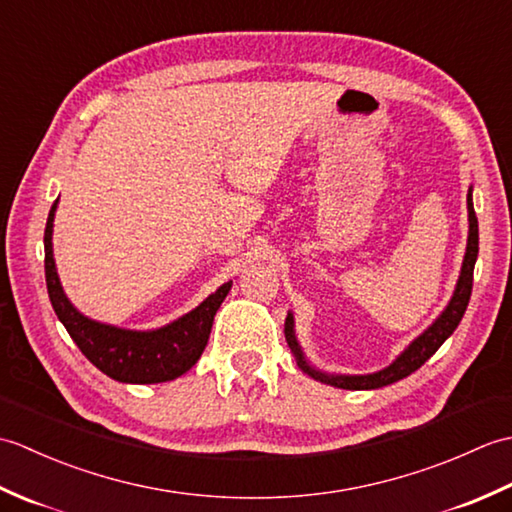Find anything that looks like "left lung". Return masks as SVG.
<instances>
[{
	"label": "left lung",
	"instance_id": "obj_1",
	"mask_svg": "<svg viewBox=\"0 0 512 512\" xmlns=\"http://www.w3.org/2000/svg\"><path fill=\"white\" fill-rule=\"evenodd\" d=\"M466 209H469V239H466V253H464V262L460 268V277L458 284H455L453 295L447 303L438 319L433 321L427 330H424L420 336H416L405 350H402L394 361H391L387 367L378 369L374 374H328L323 369H317L310 361L303 347L297 341V332H295V317L292 312H288L286 317V341L288 347L297 358V365L306 372L310 378L319 380V383L332 385V387H341V389H378L396 383L400 378H407L409 374L416 372L420 365H424L429 358L438 352V347L449 339V336L458 328L466 306H469L471 299V290H473V268L477 262V250H480V233H477V217L473 209V187H469V193H466Z\"/></svg>",
	"mask_w": 512,
	"mask_h": 512
}]
</instances>
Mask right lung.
<instances>
[{
    "mask_svg": "<svg viewBox=\"0 0 512 512\" xmlns=\"http://www.w3.org/2000/svg\"><path fill=\"white\" fill-rule=\"evenodd\" d=\"M57 204L59 200H54L46 222V235H43L46 284L52 308L72 341L79 345V350L96 369H101L118 383L154 385L187 374L209 343L215 312L222 306L233 281L222 284L198 308L156 330L118 328V325L85 317L63 292L57 266H54L52 228Z\"/></svg>",
    "mask_w": 512,
    "mask_h": 512,
    "instance_id": "add662e5",
    "label": "right lung"
}]
</instances>
